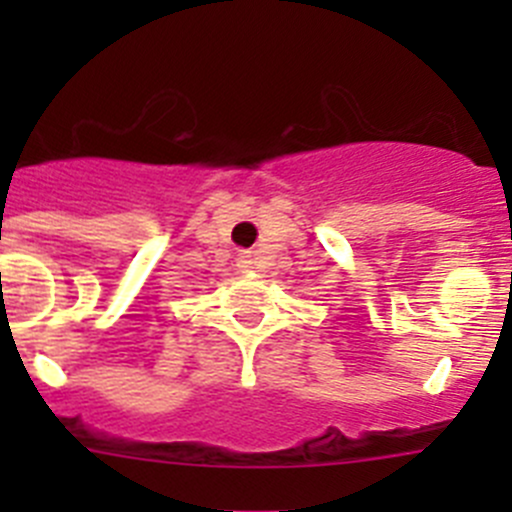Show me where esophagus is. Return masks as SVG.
<instances>
[{"mask_svg":"<svg viewBox=\"0 0 512 512\" xmlns=\"http://www.w3.org/2000/svg\"><path fill=\"white\" fill-rule=\"evenodd\" d=\"M240 267H245V270L250 267V252H247V250L240 252Z\"/></svg>","mask_w":512,"mask_h":512,"instance_id":"1","label":"esophagus"}]
</instances>
